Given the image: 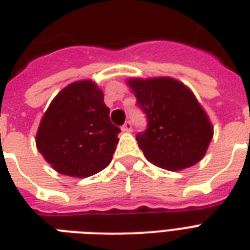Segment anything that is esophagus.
Wrapping results in <instances>:
<instances>
[{"label": "esophagus", "instance_id": "1", "mask_svg": "<svg viewBox=\"0 0 250 250\" xmlns=\"http://www.w3.org/2000/svg\"><path fill=\"white\" fill-rule=\"evenodd\" d=\"M122 131H123V132H131V131H132V123L129 121L125 122V125H122Z\"/></svg>", "mask_w": 250, "mask_h": 250}]
</instances>
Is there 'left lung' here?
<instances>
[{
	"instance_id": "1",
	"label": "left lung",
	"mask_w": 250,
	"mask_h": 250,
	"mask_svg": "<svg viewBox=\"0 0 250 250\" xmlns=\"http://www.w3.org/2000/svg\"><path fill=\"white\" fill-rule=\"evenodd\" d=\"M136 104L146 115V129L136 140L149 163L182 170L206 155L214 128L188 86L170 77L127 81Z\"/></svg>"
}]
</instances>
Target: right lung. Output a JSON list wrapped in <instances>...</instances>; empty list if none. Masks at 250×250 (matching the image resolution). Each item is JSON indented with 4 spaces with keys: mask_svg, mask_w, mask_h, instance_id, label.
Instances as JSON below:
<instances>
[{
    "mask_svg": "<svg viewBox=\"0 0 250 250\" xmlns=\"http://www.w3.org/2000/svg\"><path fill=\"white\" fill-rule=\"evenodd\" d=\"M104 93L93 81L64 87L43 115L36 146L59 173L85 178L111 163L121 128L110 121Z\"/></svg>",
    "mask_w": 250,
    "mask_h": 250,
    "instance_id": "1",
    "label": "right lung"
}]
</instances>
